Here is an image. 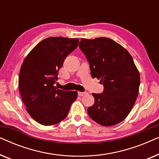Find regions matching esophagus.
Wrapping results in <instances>:
<instances>
[{"instance_id":"1","label":"esophagus","mask_w":159,"mask_h":159,"mask_svg":"<svg viewBox=\"0 0 159 159\" xmlns=\"http://www.w3.org/2000/svg\"><path fill=\"white\" fill-rule=\"evenodd\" d=\"M87 94H88V93L87 92H78V95L80 97L84 96V95H85Z\"/></svg>"}]
</instances>
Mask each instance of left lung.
I'll list each match as a JSON object with an SVG mask.
<instances>
[{
  "instance_id": "left-lung-1",
  "label": "left lung",
  "mask_w": 159,
  "mask_h": 159,
  "mask_svg": "<svg viewBox=\"0 0 159 159\" xmlns=\"http://www.w3.org/2000/svg\"><path fill=\"white\" fill-rule=\"evenodd\" d=\"M80 48L85 55L93 78L103 82L104 90L93 93L95 103L88 108L93 120L113 126L129 114L138 95L140 74L125 48L107 38H82Z\"/></svg>"
}]
</instances>
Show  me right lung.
<instances>
[{"instance_id":"obj_1","label":"right lung","mask_w":159,"mask_h":159,"mask_svg":"<svg viewBox=\"0 0 159 159\" xmlns=\"http://www.w3.org/2000/svg\"><path fill=\"white\" fill-rule=\"evenodd\" d=\"M79 39L51 37L38 43L24 60L19 77L21 99L32 119L43 125L66 118L77 98V91L54 86L65 58L77 48Z\"/></svg>"}]
</instances>
